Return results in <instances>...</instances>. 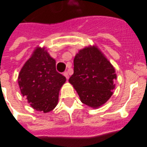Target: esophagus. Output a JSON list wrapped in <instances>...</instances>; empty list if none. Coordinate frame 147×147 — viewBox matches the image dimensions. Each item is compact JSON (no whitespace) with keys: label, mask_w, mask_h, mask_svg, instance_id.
<instances>
[{"label":"esophagus","mask_w":147,"mask_h":147,"mask_svg":"<svg viewBox=\"0 0 147 147\" xmlns=\"http://www.w3.org/2000/svg\"><path fill=\"white\" fill-rule=\"evenodd\" d=\"M64 76L66 77V79H67V80H68V79H69V76H68V73H67V71H64Z\"/></svg>","instance_id":"esophagus-1"}]
</instances>
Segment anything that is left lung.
Segmentation results:
<instances>
[{
  "label": "left lung",
  "mask_w": 147,
  "mask_h": 147,
  "mask_svg": "<svg viewBox=\"0 0 147 147\" xmlns=\"http://www.w3.org/2000/svg\"><path fill=\"white\" fill-rule=\"evenodd\" d=\"M117 79L115 69L98 49L86 47L76 55L69 79L83 104L98 108L110 98Z\"/></svg>",
  "instance_id": "left-lung-1"
}]
</instances>
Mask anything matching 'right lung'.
<instances>
[{
	"instance_id": "obj_1",
	"label": "right lung",
	"mask_w": 147,
	"mask_h": 147,
	"mask_svg": "<svg viewBox=\"0 0 147 147\" xmlns=\"http://www.w3.org/2000/svg\"><path fill=\"white\" fill-rule=\"evenodd\" d=\"M66 78L56 70V61L45 50L37 48L19 74L21 94L32 108L50 112L58 102L59 90Z\"/></svg>"
}]
</instances>
